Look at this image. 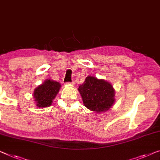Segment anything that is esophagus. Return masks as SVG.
I'll return each instance as SVG.
<instances>
[{"label":"esophagus","mask_w":160,"mask_h":160,"mask_svg":"<svg viewBox=\"0 0 160 160\" xmlns=\"http://www.w3.org/2000/svg\"><path fill=\"white\" fill-rule=\"evenodd\" d=\"M67 84H69V85H73V84H74V82H68V83H67Z\"/></svg>","instance_id":"1"}]
</instances>
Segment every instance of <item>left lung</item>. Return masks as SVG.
Listing matches in <instances>:
<instances>
[{"mask_svg": "<svg viewBox=\"0 0 160 160\" xmlns=\"http://www.w3.org/2000/svg\"><path fill=\"white\" fill-rule=\"evenodd\" d=\"M84 106L94 112H106L115 103V91L108 81L88 76L78 88Z\"/></svg>", "mask_w": 160, "mask_h": 160, "instance_id": "left-lung-1", "label": "left lung"}]
</instances>
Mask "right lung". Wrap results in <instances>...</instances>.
<instances>
[{
    "instance_id": "right-lung-1",
    "label": "right lung",
    "mask_w": 160,
    "mask_h": 160,
    "mask_svg": "<svg viewBox=\"0 0 160 160\" xmlns=\"http://www.w3.org/2000/svg\"><path fill=\"white\" fill-rule=\"evenodd\" d=\"M61 85L52 79H46L34 90L33 97L37 107L47 108L52 105V100L58 93Z\"/></svg>"
}]
</instances>
